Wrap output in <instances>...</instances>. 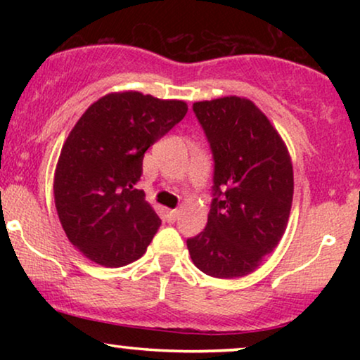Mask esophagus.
<instances>
[{
	"label": "esophagus",
	"mask_w": 360,
	"mask_h": 360,
	"mask_svg": "<svg viewBox=\"0 0 360 360\" xmlns=\"http://www.w3.org/2000/svg\"><path fill=\"white\" fill-rule=\"evenodd\" d=\"M179 218V210H167V221L169 223H175Z\"/></svg>",
	"instance_id": "34e87169"
}]
</instances>
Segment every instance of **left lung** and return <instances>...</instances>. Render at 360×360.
<instances>
[{"label":"left lung","mask_w":360,"mask_h":360,"mask_svg":"<svg viewBox=\"0 0 360 360\" xmlns=\"http://www.w3.org/2000/svg\"><path fill=\"white\" fill-rule=\"evenodd\" d=\"M214 159V198L205 231L186 240L214 278L252 274L277 248L293 200L292 157L269 117L248 98L193 103Z\"/></svg>","instance_id":"left-lung-1"}]
</instances>
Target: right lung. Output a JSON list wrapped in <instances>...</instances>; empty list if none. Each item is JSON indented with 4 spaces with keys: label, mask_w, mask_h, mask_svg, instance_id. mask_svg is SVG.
<instances>
[{
    "label": "right lung",
    "mask_w": 360,
    "mask_h": 360,
    "mask_svg": "<svg viewBox=\"0 0 360 360\" xmlns=\"http://www.w3.org/2000/svg\"><path fill=\"white\" fill-rule=\"evenodd\" d=\"M181 100L108 93L63 142L53 198L67 238L91 262L122 267L142 257L160 219L136 185L146 150L184 120Z\"/></svg>",
    "instance_id": "add662e5"
}]
</instances>
